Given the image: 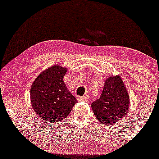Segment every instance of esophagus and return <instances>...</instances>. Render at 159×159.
I'll use <instances>...</instances> for the list:
<instances>
[{
  "mask_svg": "<svg viewBox=\"0 0 159 159\" xmlns=\"http://www.w3.org/2000/svg\"><path fill=\"white\" fill-rule=\"evenodd\" d=\"M79 101L81 102H88L89 101V96H81V97L78 98Z\"/></svg>",
  "mask_w": 159,
  "mask_h": 159,
  "instance_id": "esophagus-1",
  "label": "esophagus"
}]
</instances>
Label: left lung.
<instances>
[{
	"label": "left lung",
	"mask_w": 159,
	"mask_h": 159,
	"mask_svg": "<svg viewBox=\"0 0 159 159\" xmlns=\"http://www.w3.org/2000/svg\"><path fill=\"white\" fill-rule=\"evenodd\" d=\"M129 97L120 76L107 78L101 96L91 104L98 121L114 125L128 114Z\"/></svg>",
	"instance_id": "obj_1"
}]
</instances>
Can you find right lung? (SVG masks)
Masks as SVG:
<instances>
[{
	"label": "right lung",
	"mask_w": 159,
	"mask_h": 159,
	"mask_svg": "<svg viewBox=\"0 0 159 159\" xmlns=\"http://www.w3.org/2000/svg\"><path fill=\"white\" fill-rule=\"evenodd\" d=\"M66 69L53 66L36 78L30 89V100L36 114L48 123H57L68 116L75 97L63 82Z\"/></svg>",
	"instance_id": "add662e5"
}]
</instances>
